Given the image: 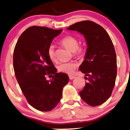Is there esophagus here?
I'll use <instances>...</instances> for the list:
<instances>
[{"mask_svg":"<svg viewBox=\"0 0 130 130\" xmlns=\"http://www.w3.org/2000/svg\"><path fill=\"white\" fill-rule=\"evenodd\" d=\"M69 79H70V80H72V79H75L76 77L74 76H72V75H69Z\"/></svg>","mask_w":130,"mask_h":130,"instance_id":"obj_1","label":"esophagus"}]
</instances>
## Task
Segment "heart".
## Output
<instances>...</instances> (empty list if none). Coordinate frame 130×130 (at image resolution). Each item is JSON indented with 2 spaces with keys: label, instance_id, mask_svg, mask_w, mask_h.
Instances as JSON below:
<instances>
[{
  "label": "heart",
  "instance_id": "heart-1",
  "mask_svg": "<svg viewBox=\"0 0 130 130\" xmlns=\"http://www.w3.org/2000/svg\"><path fill=\"white\" fill-rule=\"evenodd\" d=\"M60 44L63 47L67 48L71 52H73V55L75 57L80 58L84 55L85 50L83 46H78V41L72 36H66L60 40ZM47 54L50 59L52 61L56 60L55 52L54 50L53 45H50L48 48ZM76 67V63L74 62H63L60 63L58 66V70L61 72L71 74L75 71Z\"/></svg>",
  "mask_w": 130,
  "mask_h": 130
}]
</instances>
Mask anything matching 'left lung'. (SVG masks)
Wrapping results in <instances>:
<instances>
[{
  "mask_svg": "<svg viewBox=\"0 0 130 130\" xmlns=\"http://www.w3.org/2000/svg\"><path fill=\"white\" fill-rule=\"evenodd\" d=\"M84 36L87 50L79 70L88 80L80 98L91 106L104 103L111 96L117 76V58L113 44L106 31L91 21H82L67 28ZM88 76V78H86Z\"/></svg>",
  "mask_w": 130,
  "mask_h": 130,
  "instance_id": "left-lung-1",
  "label": "left lung"
}]
</instances>
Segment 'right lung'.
Returning a JSON list of instances; mask_svg holds the SVG:
<instances>
[{"instance_id":"obj_1","label":"right lung","mask_w":130,"mask_h":130,"mask_svg":"<svg viewBox=\"0 0 130 130\" xmlns=\"http://www.w3.org/2000/svg\"><path fill=\"white\" fill-rule=\"evenodd\" d=\"M62 29L32 26L20 36L13 53L15 76L29 104L41 111L53 110L62 98L69 77L57 70L50 59L47 50ZM52 75L50 81L45 75Z\"/></svg>"}]
</instances>
